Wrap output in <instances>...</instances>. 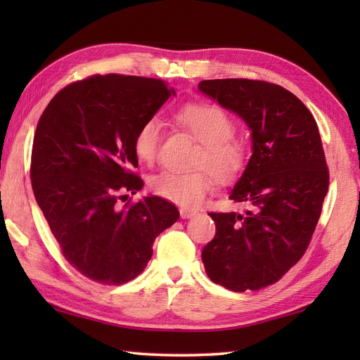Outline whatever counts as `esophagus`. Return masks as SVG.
Listing matches in <instances>:
<instances>
[{
	"label": "esophagus",
	"mask_w": 360,
	"mask_h": 360,
	"mask_svg": "<svg viewBox=\"0 0 360 360\" xmlns=\"http://www.w3.org/2000/svg\"><path fill=\"white\" fill-rule=\"evenodd\" d=\"M179 213H181V218L182 219H188V218H193L198 212L192 210V209H181Z\"/></svg>",
	"instance_id": "34e87169"
}]
</instances>
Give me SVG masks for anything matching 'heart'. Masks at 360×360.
<instances>
[{
  "label": "heart",
  "mask_w": 360,
  "mask_h": 360,
  "mask_svg": "<svg viewBox=\"0 0 360 360\" xmlns=\"http://www.w3.org/2000/svg\"><path fill=\"white\" fill-rule=\"evenodd\" d=\"M176 120L195 139L202 143L196 164L205 167L218 179H231L246 164V147L232 137L233 122L219 106L209 103L187 105L176 114ZM160 141V124L150 119L137 129L133 150L142 162H153L158 155ZM150 186L158 196L182 207H196L212 188V178L205 170L193 173L160 172L153 176Z\"/></svg>",
  "instance_id": "obj_1"
}]
</instances>
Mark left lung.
I'll return each instance as SVG.
<instances>
[{"label": "left lung", "instance_id": "obj_1", "mask_svg": "<svg viewBox=\"0 0 360 360\" xmlns=\"http://www.w3.org/2000/svg\"><path fill=\"white\" fill-rule=\"evenodd\" d=\"M198 89L248 125L252 156L229 200L243 213H210L217 233L202 249L209 278L258 290L278 281L307 250L328 192L319 127L288 89L248 79L204 80Z\"/></svg>", "mask_w": 360, "mask_h": 360}]
</instances>
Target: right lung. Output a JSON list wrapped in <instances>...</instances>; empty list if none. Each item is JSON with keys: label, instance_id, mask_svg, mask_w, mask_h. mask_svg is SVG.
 I'll list each match as a JSON object with an SVG mask.
<instances>
[{"label": "right lung", "instance_id": "right-lung-1", "mask_svg": "<svg viewBox=\"0 0 360 360\" xmlns=\"http://www.w3.org/2000/svg\"><path fill=\"white\" fill-rule=\"evenodd\" d=\"M172 96L162 80L94 75L60 91L38 122L30 164L35 200L65 258L91 280L136 278L156 236L179 218L155 195L119 202L143 187L133 172L137 129Z\"/></svg>", "mask_w": 360, "mask_h": 360}]
</instances>
